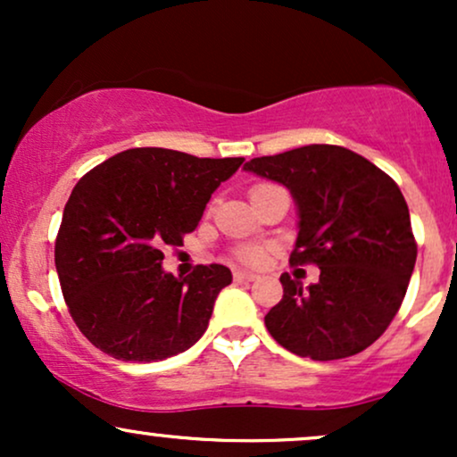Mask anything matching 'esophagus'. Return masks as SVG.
<instances>
[{
	"instance_id": "1",
	"label": "esophagus",
	"mask_w": 457,
	"mask_h": 457,
	"mask_svg": "<svg viewBox=\"0 0 457 457\" xmlns=\"http://www.w3.org/2000/svg\"><path fill=\"white\" fill-rule=\"evenodd\" d=\"M234 279L236 281H255L258 279V275H253V272H246V270H234Z\"/></svg>"
}]
</instances>
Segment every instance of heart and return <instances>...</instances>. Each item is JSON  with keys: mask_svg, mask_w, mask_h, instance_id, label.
<instances>
[{"mask_svg": "<svg viewBox=\"0 0 457 457\" xmlns=\"http://www.w3.org/2000/svg\"><path fill=\"white\" fill-rule=\"evenodd\" d=\"M258 187H264V185H258ZM232 255H234V260L240 262V264L260 266L266 262L269 251H266V246H262V245H236L232 249Z\"/></svg>", "mask_w": 457, "mask_h": 457, "instance_id": "b5f03b06", "label": "heart"}]
</instances>
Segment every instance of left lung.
Wrapping results in <instances>:
<instances>
[{
    "label": "left lung",
    "instance_id": "1",
    "mask_svg": "<svg viewBox=\"0 0 457 457\" xmlns=\"http://www.w3.org/2000/svg\"><path fill=\"white\" fill-rule=\"evenodd\" d=\"M245 170L290 188L301 217L290 264L320 269L307 290L283 272V298L264 318L272 339L313 361L363 353L400 312L417 262L400 187L374 162L328 144L258 156Z\"/></svg>",
    "mask_w": 457,
    "mask_h": 457
}]
</instances>
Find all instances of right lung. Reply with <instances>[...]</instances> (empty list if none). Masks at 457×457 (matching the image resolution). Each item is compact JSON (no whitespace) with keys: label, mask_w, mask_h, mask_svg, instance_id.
<instances>
[{"label":"right lung","mask_w":457,"mask_h":457,"mask_svg":"<svg viewBox=\"0 0 457 457\" xmlns=\"http://www.w3.org/2000/svg\"><path fill=\"white\" fill-rule=\"evenodd\" d=\"M243 161L130 148L72 188L55 238V269L72 320L104 354L150 363L202 337L232 272L202 264L178 279L161 269L162 249L182 245L214 188Z\"/></svg>","instance_id":"add662e5"}]
</instances>
